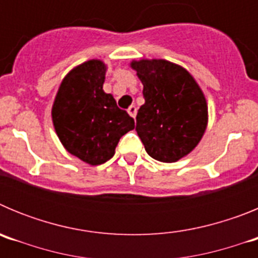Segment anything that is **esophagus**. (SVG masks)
<instances>
[{"instance_id":"34e87169","label":"esophagus","mask_w":258,"mask_h":258,"mask_svg":"<svg viewBox=\"0 0 258 258\" xmlns=\"http://www.w3.org/2000/svg\"><path fill=\"white\" fill-rule=\"evenodd\" d=\"M127 113H129V115H131L133 118H136V115H137V107L132 104V106L129 107V108H127Z\"/></svg>"}]
</instances>
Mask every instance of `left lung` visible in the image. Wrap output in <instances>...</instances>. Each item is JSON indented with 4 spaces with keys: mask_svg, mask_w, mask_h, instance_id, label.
Returning <instances> with one entry per match:
<instances>
[{
    "mask_svg": "<svg viewBox=\"0 0 258 258\" xmlns=\"http://www.w3.org/2000/svg\"><path fill=\"white\" fill-rule=\"evenodd\" d=\"M131 66L145 97L137 113L138 137L155 160L174 163L190 154L206 132V97L187 71L172 61L142 59Z\"/></svg>",
    "mask_w": 258,
    "mask_h": 258,
    "instance_id": "left-lung-1",
    "label": "left lung"
}]
</instances>
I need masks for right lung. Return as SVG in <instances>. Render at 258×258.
Here are the masks:
<instances>
[{
	"label": "right lung",
	"instance_id": "right-lung-1",
	"mask_svg": "<svg viewBox=\"0 0 258 258\" xmlns=\"http://www.w3.org/2000/svg\"><path fill=\"white\" fill-rule=\"evenodd\" d=\"M106 64L92 59L63 79L52 104V124L70 154L90 165L106 163L118 141L134 129L133 117L103 92Z\"/></svg>",
	"mask_w": 258,
	"mask_h": 258
}]
</instances>
